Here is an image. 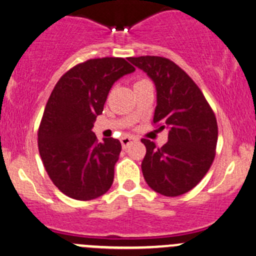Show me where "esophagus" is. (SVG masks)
I'll return each instance as SVG.
<instances>
[{"mask_svg": "<svg viewBox=\"0 0 256 256\" xmlns=\"http://www.w3.org/2000/svg\"><path fill=\"white\" fill-rule=\"evenodd\" d=\"M121 146H122V148H126V147H128V144H132L134 141H136V138H134V137L131 136H124L121 137Z\"/></svg>", "mask_w": 256, "mask_h": 256, "instance_id": "esophagus-1", "label": "esophagus"}]
</instances>
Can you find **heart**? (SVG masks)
Segmentation results:
<instances>
[{
	"label": "heart",
	"instance_id": "heart-1",
	"mask_svg": "<svg viewBox=\"0 0 256 256\" xmlns=\"http://www.w3.org/2000/svg\"><path fill=\"white\" fill-rule=\"evenodd\" d=\"M140 82H141V80H140Z\"/></svg>",
	"mask_w": 256,
	"mask_h": 256
}]
</instances>
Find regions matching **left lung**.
Here are the masks:
<instances>
[{"label": "left lung", "instance_id": "left-lung-1", "mask_svg": "<svg viewBox=\"0 0 256 256\" xmlns=\"http://www.w3.org/2000/svg\"><path fill=\"white\" fill-rule=\"evenodd\" d=\"M153 80L157 106L153 122L168 128V142L158 148L144 138L141 168L148 186L164 196H179L201 182L216 154V116L196 83L173 61L160 56L128 58Z\"/></svg>", "mask_w": 256, "mask_h": 256}]
</instances>
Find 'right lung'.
I'll list each match as a JSON object with an SVG mask.
<instances>
[{
	"mask_svg": "<svg viewBox=\"0 0 256 256\" xmlns=\"http://www.w3.org/2000/svg\"><path fill=\"white\" fill-rule=\"evenodd\" d=\"M134 71L125 58H93L67 71L51 92L38 146L50 179L68 198L93 200L112 186L121 144L98 142L92 128L112 84Z\"/></svg>",
	"mask_w": 256,
	"mask_h": 256,
	"instance_id": "right-lung-1",
	"label": "right lung"
}]
</instances>
